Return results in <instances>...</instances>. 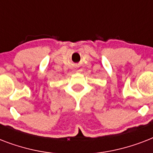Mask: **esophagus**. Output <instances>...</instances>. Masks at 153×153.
Returning a JSON list of instances; mask_svg holds the SVG:
<instances>
[{"label":"esophagus","instance_id":"34e87169","mask_svg":"<svg viewBox=\"0 0 153 153\" xmlns=\"http://www.w3.org/2000/svg\"><path fill=\"white\" fill-rule=\"evenodd\" d=\"M73 71H78V69H77V68H74Z\"/></svg>","mask_w":153,"mask_h":153}]
</instances>
